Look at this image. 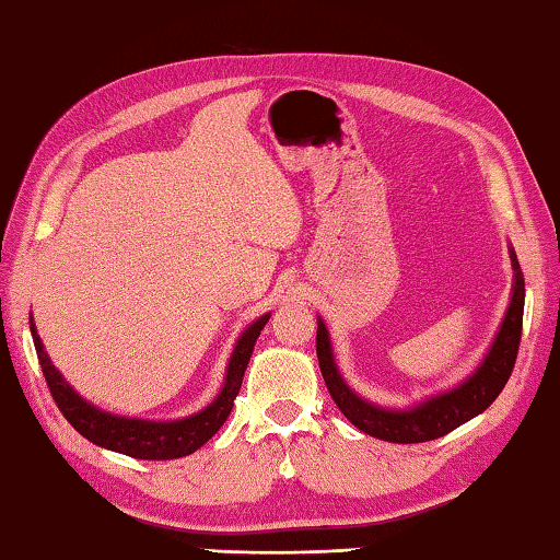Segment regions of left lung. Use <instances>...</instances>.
Returning a JSON list of instances; mask_svg holds the SVG:
<instances>
[{"label":"left lung","mask_w":560,"mask_h":560,"mask_svg":"<svg viewBox=\"0 0 560 560\" xmlns=\"http://www.w3.org/2000/svg\"><path fill=\"white\" fill-rule=\"evenodd\" d=\"M508 250H510L512 270H515L512 272L510 304L481 364H478L466 380L452 386V389L432 394L423 398V401H418L408 408L380 406L350 389L336 364L328 328L324 324V318L318 316V328H316L318 368H322L330 398H334L336 406L340 408V413H343L352 425L362 432H368V435L376 440L396 442V444H416V442H428V440H438L442 435H447V432L469 423V420L476 418L478 413H483V410L495 401L498 394L503 392V386L510 380L512 368H515L520 336H522V314H524L522 268L517 264L515 248L510 246Z\"/></svg>","instance_id":"obj_1"}]
</instances>
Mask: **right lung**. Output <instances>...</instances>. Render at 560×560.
Masks as SVG:
<instances>
[{
    "instance_id": "add662e5",
    "label": "right lung",
    "mask_w": 560,
    "mask_h": 560,
    "mask_svg": "<svg viewBox=\"0 0 560 560\" xmlns=\"http://www.w3.org/2000/svg\"><path fill=\"white\" fill-rule=\"evenodd\" d=\"M270 314L258 316L254 324H248L242 336H238L236 346L232 350L230 364H226L224 384L220 394L214 396L210 406L202 410L178 420H144V418H125L101 410L94 404H89L86 398L79 396L70 382L65 380L60 370L50 362L48 352L43 348V340L36 330V324L31 322V336L33 346H36L40 368L45 382L50 386V394L55 398L57 408L62 410V416L70 420V425L86 438L89 442L98 444V447L135 456V459H152V462H166V459H180L196 450H200L217 430L224 425V420L230 418L234 398L242 389L244 372L248 368L250 352H254L256 340L260 330L268 324Z\"/></svg>"
}]
</instances>
